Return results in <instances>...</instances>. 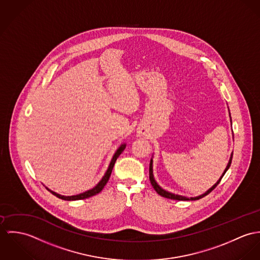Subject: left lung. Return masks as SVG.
<instances>
[{"label": "left lung", "instance_id": "left-lung-1", "mask_svg": "<svg viewBox=\"0 0 260 260\" xmlns=\"http://www.w3.org/2000/svg\"><path fill=\"white\" fill-rule=\"evenodd\" d=\"M231 160H232V154H231V159H230V161H229V165H228V167H226V169H225V171H224V173L222 174V176L220 177V179L210 188V189H208L205 193H203L202 196H200V197H198V198H185V197H180V196H176V194H173V193H171V192H169V191H167V190H165V189H162L157 183H156V181L154 180V178H153V174H152V159H150V164H149V180H150V183H151V185H152V187L154 188V190L159 194V196H161L162 198H167V199H170V200H174V201H197V200H200V199H202V198H204L205 196H207L209 192H211L216 186H217V184L220 182V180H221V178L223 177V175L225 174V173L228 172V170L230 169V167H231Z\"/></svg>", "mask_w": 260, "mask_h": 260}]
</instances>
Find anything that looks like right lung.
I'll list each match as a JSON object with an SVG mask.
<instances>
[{"instance_id":"right-lung-1","label":"right lung","mask_w":260,"mask_h":260,"mask_svg":"<svg viewBox=\"0 0 260 260\" xmlns=\"http://www.w3.org/2000/svg\"><path fill=\"white\" fill-rule=\"evenodd\" d=\"M124 147H125V144H122V145H120V147L116 150V152L115 153V155H114V157H113V159H112L111 164H110V167H109V169H108L107 173H106V174L104 175V177L102 178V180H101V181H100V182H99V183H98V184H96L92 189H89V190H87L86 192H83V193L78 194V196L63 197V196H60V194H58V193H56V192H54V191L50 190L48 187H46V188H47L51 193H53L54 196H56L57 198L60 199V200H63V201H78V200H85V199H87V198H90V197H93V196L98 194L99 192H101V191L103 190V188L105 187V185L108 183V181H109V179H110V176H111L112 172H113L114 166H115V164H116V160L117 159V157L119 156V154L123 151Z\"/></svg>"}]
</instances>
